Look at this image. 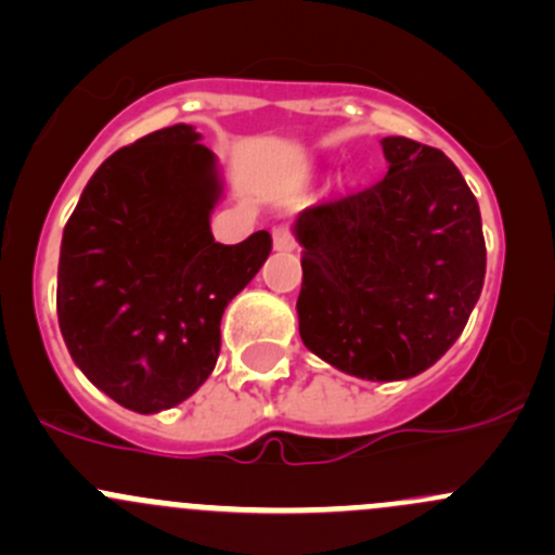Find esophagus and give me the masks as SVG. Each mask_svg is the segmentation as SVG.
<instances>
[{"label": "esophagus", "instance_id": "1", "mask_svg": "<svg viewBox=\"0 0 555 555\" xmlns=\"http://www.w3.org/2000/svg\"><path fill=\"white\" fill-rule=\"evenodd\" d=\"M271 236H273V249L276 251H293L295 249V238H293V233H289L287 225H276L271 231Z\"/></svg>", "mask_w": 555, "mask_h": 555}]
</instances>
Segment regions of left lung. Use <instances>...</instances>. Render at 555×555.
Wrapping results in <instances>:
<instances>
[{"label": "left lung", "instance_id": "left-lung-1", "mask_svg": "<svg viewBox=\"0 0 555 555\" xmlns=\"http://www.w3.org/2000/svg\"><path fill=\"white\" fill-rule=\"evenodd\" d=\"M389 171L373 188L309 206L300 338L319 360L365 382H405L456 344L480 298V209L440 150L382 139Z\"/></svg>", "mask_w": 555, "mask_h": 555}]
</instances>
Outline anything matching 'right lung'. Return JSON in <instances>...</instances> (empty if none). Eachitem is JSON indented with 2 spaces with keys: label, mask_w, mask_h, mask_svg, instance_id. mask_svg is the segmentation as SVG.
<instances>
[{
  "label": "right lung",
  "mask_w": 555,
  "mask_h": 555,
  "mask_svg": "<svg viewBox=\"0 0 555 555\" xmlns=\"http://www.w3.org/2000/svg\"><path fill=\"white\" fill-rule=\"evenodd\" d=\"M225 195L193 126L117 150L82 190L59 257V324L75 365L117 405L160 413L188 400L220 357L228 304L271 255V233L217 244Z\"/></svg>",
  "instance_id": "right-lung-1"
}]
</instances>
